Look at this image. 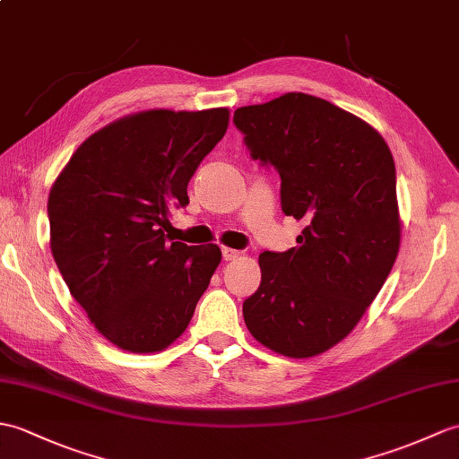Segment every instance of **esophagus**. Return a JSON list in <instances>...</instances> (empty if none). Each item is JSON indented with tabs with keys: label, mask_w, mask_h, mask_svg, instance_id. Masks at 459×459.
<instances>
[{
	"label": "esophagus",
	"mask_w": 459,
	"mask_h": 459,
	"mask_svg": "<svg viewBox=\"0 0 459 459\" xmlns=\"http://www.w3.org/2000/svg\"><path fill=\"white\" fill-rule=\"evenodd\" d=\"M238 255H240V252H238V250L229 248V247H222V258H225L227 262H230V260H237Z\"/></svg>",
	"instance_id": "esophagus-1"
}]
</instances>
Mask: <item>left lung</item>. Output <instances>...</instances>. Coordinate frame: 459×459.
I'll return each instance as SVG.
<instances>
[{"mask_svg":"<svg viewBox=\"0 0 459 459\" xmlns=\"http://www.w3.org/2000/svg\"><path fill=\"white\" fill-rule=\"evenodd\" d=\"M234 125L280 172L285 215L305 222L295 248L260 254L244 323L281 356H318L356 328L397 260L393 154L364 119L299 91L238 108Z\"/></svg>","mask_w":459,"mask_h":459,"instance_id":"1","label":"left lung"}]
</instances>
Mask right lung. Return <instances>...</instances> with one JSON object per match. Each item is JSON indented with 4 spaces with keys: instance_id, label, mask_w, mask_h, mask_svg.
Here are the masks:
<instances>
[{
    "instance_id": "add662e5",
    "label": "right lung",
    "mask_w": 459,
    "mask_h": 459,
    "mask_svg": "<svg viewBox=\"0 0 459 459\" xmlns=\"http://www.w3.org/2000/svg\"><path fill=\"white\" fill-rule=\"evenodd\" d=\"M229 119L227 108L125 115L85 138L50 187L52 255L117 348L154 354L172 344L221 264L217 244L169 242L164 230Z\"/></svg>"
}]
</instances>
